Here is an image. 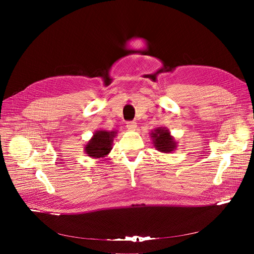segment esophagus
<instances>
[{"label":"esophagus","mask_w":254,"mask_h":254,"mask_svg":"<svg viewBox=\"0 0 254 254\" xmlns=\"http://www.w3.org/2000/svg\"><path fill=\"white\" fill-rule=\"evenodd\" d=\"M127 129L132 130L137 127V124L135 122H128V123H127Z\"/></svg>","instance_id":"obj_1"}]
</instances>
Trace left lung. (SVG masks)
Masks as SVG:
<instances>
[{"label":"left lung","instance_id":"left-lung-1","mask_svg":"<svg viewBox=\"0 0 254 254\" xmlns=\"http://www.w3.org/2000/svg\"><path fill=\"white\" fill-rule=\"evenodd\" d=\"M154 148L163 153H171L176 150L177 142L167 127H156L150 132Z\"/></svg>","mask_w":254,"mask_h":254}]
</instances>
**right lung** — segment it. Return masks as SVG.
I'll list each match as a JSON object with an SVG mask.
<instances>
[{
    "mask_svg": "<svg viewBox=\"0 0 254 254\" xmlns=\"http://www.w3.org/2000/svg\"><path fill=\"white\" fill-rule=\"evenodd\" d=\"M116 135L117 130H96L91 139L84 146L85 154L92 158L107 156L112 149L113 139Z\"/></svg>",
    "mask_w": 254,
    "mask_h": 254,
    "instance_id": "1",
    "label": "right lung"
}]
</instances>
